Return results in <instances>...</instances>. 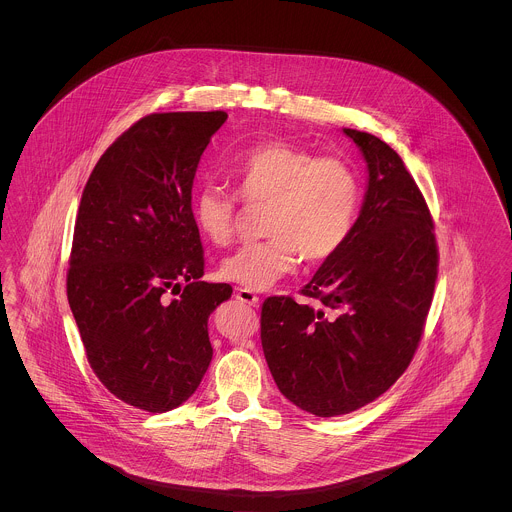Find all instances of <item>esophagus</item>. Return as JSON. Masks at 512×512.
<instances>
[{"instance_id":"esophagus-1","label":"esophagus","mask_w":512,"mask_h":512,"mask_svg":"<svg viewBox=\"0 0 512 512\" xmlns=\"http://www.w3.org/2000/svg\"><path fill=\"white\" fill-rule=\"evenodd\" d=\"M236 299L242 301V303H246V305H252V307H258V303H260L258 295L252 292V290H246V288H238Z\"/></svg>"}]
</instances>
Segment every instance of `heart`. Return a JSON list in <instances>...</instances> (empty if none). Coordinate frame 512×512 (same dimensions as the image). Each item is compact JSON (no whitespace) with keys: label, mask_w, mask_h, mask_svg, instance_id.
<instances>
[{"label":"heart","mask_w":512,"mask_h":512,"mask_svg":"<svg viewBox=\"0 0 512 512\" xmlns=\"http://www.w3.org/2000/svg\"><path fill=\"white\" fill-rule=\"evenodd\" d=\"M238 193L248 205H268L262 242H250L226 256L219 276L246 290L262 292L295 268L297 256L325 262L347 242L359 209V177L341 157L315 155L290 142H268L230 165ZM201 234L224 246L236 228V201L217 185H205L193 199Z\"/></svg>","instance_id":"obj_1"}]
</instances>
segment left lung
Here are the masks:
<instances>
[{
	"instance_id": "1",
	"label": "left lung",
	"mask_w": 512,
	"mask_h": 512,
	"mask_svg": "<svg viewBox=\"0 0 512 512\" xmlns=\"http://www.w3.org/2000/svg\"><path fill=\"white\" fill-rule=\"evenodd\" d=\"M363 153L365 201L347 242L301 290L262 305V349L280 392L319 418L351 414L408 368L432 305L438 246L428 205L402 157L343 128Z\"/></svg>"
}]
</instances>
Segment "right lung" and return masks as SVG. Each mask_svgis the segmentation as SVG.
<instances>
[{
	"instance_id": "1",
	"label": "right lung",
	"mask_w": 512,
	"mask_h": 512,
	"mask_svg": "<svg viewBox=\"0 0 512 512\" xmlns=\"http://www.w3.org/2000/svg\"><path fill=\"white\" fill-rule=\"evenodd\" d=\"M226 118L149 114L104 151L82 191L69 305L100 382L151 414L199 388L213 359L209 315L232 293L199 280L205 256L191 209L201 155ZM169 289L178 297L165 298Z\"/></svg>"
}]
</instances>
